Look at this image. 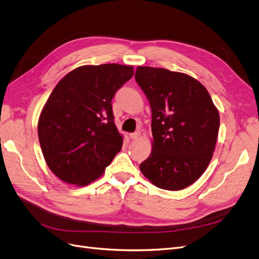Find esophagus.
<instances>
[{
	"instance_id": "esophagus-1",
	"label": "esophagus",
	"mask_w": 259,
	"mask_h": 259,
	"mask_svg": "<svg viewBox=\"0 0 259 259\" xmlns=\"http://www.w3.org/2000/svg\"><path fill=\"white\" fill-rule=\"evenodd\" d=\"M140 137H141L140 132H135V133H131V135H130V139H132V140H138Z\"/></svg>"
}]
</instances>
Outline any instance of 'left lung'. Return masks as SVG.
<instances>
[{
    "mask_svg": "<svg viewBox=\"0 0 259 259\" xmlns=\"http://www.w3.org/2000/svg\"><path fill=\"white\" fill-rule=\"evenodd\" d=\"M136 80L151 109L152 148L140 169L156 187L183 190L212 159L220 115L205 86L193 76L139 66Z\"/></svg>",
    "mask_w": 259,
    "mask_h": 259,
    "instance_id": "8db88e82",
    "label": "left lung"
}]
</instances>
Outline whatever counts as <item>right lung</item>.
<instances>
[{
  "instance_id": "1",
  "label": "right lung",
  "mask_w": 259,
  "mask_h": 259,
  "mask_svg": "<svg viewBox=\"0 0 259 259\" xmlns=\"http://www.w3.org/2000/svg\"><path fill=\"white\" fill-rule=\"evenodd\" d=\"M132 75V66L85 65L52 91L38 119V139L47 165L64 183L88 186L120 151L111 101Z\"/></svg>"
}]
</instances>
